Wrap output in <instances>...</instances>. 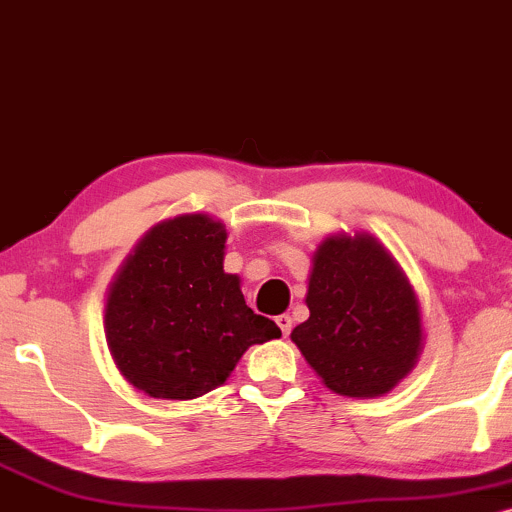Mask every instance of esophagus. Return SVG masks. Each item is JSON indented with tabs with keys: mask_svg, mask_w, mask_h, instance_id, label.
<instances>
[{
	"mask_svg": "<svg viewBox=\"0 0 512 512\" xmlns=\"http://www.w3.org/2000/svg\"><path fill=\"white\" fill-rule=\"evenodd\" d=\"M275 324L280 326V331H283V336H287V333H290V329H292L290 314H280V317H275Z\"/></svg>",
	"mask_w": 512,
	"mask_h": 512,
	"instance_id": "obj_1",
	"label": "esophagus"
}]
</instances>
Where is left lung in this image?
<instances>
[{
    "mask_svg": "<svg viewBox=\"0 0 512 512\" xmlns=\"http://www.w3.org/2000/svg\"><path fill=\"white\" fill-rule=\"evenodd\" d=\"M309 319L290 333L331 392L380 396L404 380L423 329L409 280L370 234L329 237L314 254Z\"/></svg>",
    "mask_w": 512,
    "mask_h": 512,
    "instance_id": "obj_1",
    "label": "left lung"
}]
</instances>
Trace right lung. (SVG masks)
<instances>
[{"label": "right lung", "mask_w": 512, "mask_h": 512, "mask_svg": "<svg viewBox=\"0 0 512 512\" xmlns=\"http://www.w3.org/2000/svg\"><path fill=\"white\" fill-rule=\"evenodd\" d=\"M227 232L208 215L162 222L137 244L106 302V341L132 387L195 399L220 387L244 350L280 336L222 268Z\"/></svg>", "instance_id": "right-lung-1"}]
</instances>
